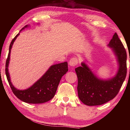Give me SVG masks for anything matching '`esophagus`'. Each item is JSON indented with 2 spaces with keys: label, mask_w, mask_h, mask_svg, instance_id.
Returning <instances> with one entry per match:
<instances>
[{
  "label": "esophagus",
  "mask_w": 130,
  "mask_h": 130,
  "mask_svg": "<svg viewBox=\"0 0 130 130\" xmlns=\"http://www.w3.org/2000/svg\"><path fill=\"white\" fill-rule=\"evenodd\" d=\"M69 65L71 66V67H75L78 63V59L76 57H73L70 59L69 61Z\"/></svg>",
  "instance_id": "esophagus-1"
}]
</instances>
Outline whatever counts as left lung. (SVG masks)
I'll return each mask as SVG.
<instances>
[{"label": "left lung", "instance_id": "obj_1", "mask_svg": "<svg viewBox=\"0 0 130 130\" xmlns=\"http://www.w3.org/2000/svg\"><path fill=\"white\" fill-rule=\"evenodd\" d=\"M108 46L112 48L119 65L118 73L113 78L108 80L98 78L84 63L75 69L78 78V98L84 104L89 106L102 105L113 99L119 93L126 78L127 53L116 32L109 41Z\"/></svg>", "mask_w": 130, "mask_h": 130}]
</instances>
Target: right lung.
<instances>
[{"label":"right lung","mask_w":130,"mask_h":130,"mask_svg":"<svg viewBox=\"0 0 130 130\" xmlns=\"http://www.w3.org/2000/svg\"><path fill=\"white\" fill-rule=\"evenodd\" d=\"M27 27V25L25 26V27ZM19 34V33L18 34L12 39L10 43L9 52L6 62V74L11 89L17 98L25 103L40 104L47 102L54 96L61 78L68 71V62H64L52 65L45 74L29 88L23 91L15 88L10 81L8 67L10 61L11 49L14 42Z\"/></svg>","instance_id":"right-lung-1"}]
</instances>
